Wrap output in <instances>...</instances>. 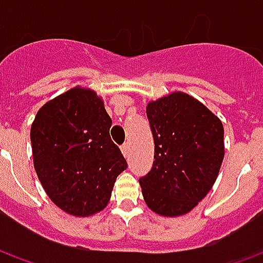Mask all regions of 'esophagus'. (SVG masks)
Returning a JSON list of instances; mask_svg holds the SVG:
<instances>
[{"label":"esophagus","mask_w":263,"mask_h":263,"mask_svg":"<svg viewBox=\"0 0 263 263\" xmlns=\"http://www.w3.org/2000/svg\"><path fill=\"white\" fill-rule=\"evenodd\" d=\"M121 151H122V154H124L125 158H129V143H124L121 146Z\"/></svg>","instance_id":"1"}]
</instances>
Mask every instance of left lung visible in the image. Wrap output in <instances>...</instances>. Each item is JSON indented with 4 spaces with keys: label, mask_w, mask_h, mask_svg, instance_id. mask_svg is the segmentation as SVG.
<instances>
[{
    "label": "left lung",
    "mask_w": 263,
    "mask_h": 263,
    "mask_svg": "<svg viewBox=\"0 0 263 263\" xmlns=\"http://www.w3.org/2000/svg\"><path fill=\"white\" fill-rule=\"evenodd\" d=\"M155 160L139 179L145 203L156 214L192 211L209 193L224 159V128L204 104L172 92L146 107Z\"/></svg>",
    "instance_id": "8db88e82"
}]
</instances>
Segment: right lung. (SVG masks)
Returning a JSON list of instances; mask_svg holds the SVG:
<instances>
[{
	"mask_svg": "<svg viewBox=\"0 0 263 263\" xmlns=\"http://www.w3.org/2000/svg\"><path fill=\"white\" fill-rule=\"evenodd\" d=\"M112 121L90 88L74 87L37 111L31 126L33 166L49 198L76 217L101 211L128 167L111 141Z\"/></svg>",
	"mask_w": 263,
	"mask_h": 263,
	"instance_id": "add662e5",
	"label": "right lung"
}]
</instances>
